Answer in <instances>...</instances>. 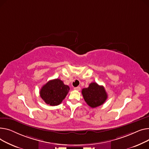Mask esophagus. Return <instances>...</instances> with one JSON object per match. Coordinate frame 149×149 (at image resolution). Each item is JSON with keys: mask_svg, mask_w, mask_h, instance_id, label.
Segmentation results:
<instances>
[{"mask_svg": "<svg viewBox=\"0 0 149 149\" xmlns=\"http://www.w3.org/2000/svg\"><path fill=\"white\" fill-rule=\"evenodd\" d=\"M74 90H76V91H80V90H81V87H80V86L75 87V88H74Z\"/></svg>", "mask_w": 149, "mask_h": 149, "instance_id": "34e87169", "label": "esophagus"}]
</instances>
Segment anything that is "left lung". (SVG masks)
Returning <instances> with one entry per match:
<instances>
[{
    "instance_id": "8db88e82",
    "label": "left lung",
    "mask_w": 149,
    "mask_h": 149,
    "mask_svg": "<svg viewBox=\"0 0 149 149\" xmlns=\"http://www.w3.org/2000/svg\"><path fill=\"white\" fill-rule=\"evenodd\" d=\"M82 94L86 103L91 108H96L103 104L108 98L103 86L92 82L88 88H83Z\"/></svg>"
}]
</instances>
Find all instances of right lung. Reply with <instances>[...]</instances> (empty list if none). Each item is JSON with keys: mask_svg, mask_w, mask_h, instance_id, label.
<instances>
[{"mask_svg": "<svg viewBox=\"0 0 149 149\" xmlns=\"http://www.w3.org/2000/svg\"><path fill=\"white\" fill-rule=\"evenodd\" d=\"M70 87L59 79L50 80L44 85L40 91V97L50 106L59 104L66 97Z\"/></svg>", "mask_w": 149, "mask_h": 149, "instance_id": "obj_1", "label": "right lung"}]
</instances>
